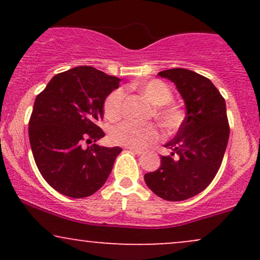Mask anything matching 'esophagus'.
<instances>
[{
  "instance_id": "esophagus-1",
  "label": "esophagus",
  "mask_w": 260,
  "mask_h": 260,
  "mask_svg": "<svg viewBox=\"0 0 260 260\" xmlns=\"http://www.w3.org/2000/svg\"><path fill=\"white\" fill-rule=\"evenodd\" d=\"M128 150H131V151H133L134 154H137V155H142L143 153H144V151L143 150H140V149H134V148H127Z\"/></svg>"
}]
</instances>
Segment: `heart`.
<instances>
[{
  "label": "heart",
  "instance_id": "1",
  "mask_svg": "<svg viewBox=\"0 0 260 260\" xmlns=\"http://www.w3.org/2000/svg\"><path fill=\"white\" fill-rule=\"evenodd\" d=\"M145 96L154 104V116L160 122L161 126L168 131H174L181 124L182 115L177 109L169 105L172 100V92L165 83L160 80H149V82L138 83L136 85ZM124 92L122 89H116L104 103V112L107 120L117 121L122 116ZM159 128L153 122L126 121L120 126L115 127L111 132L113 143L124 145L127 148L144 149L151 143L159 139Z\"/></svg>",
  "mask_w": 260,
  "mask_h": 260
}]
</instances>
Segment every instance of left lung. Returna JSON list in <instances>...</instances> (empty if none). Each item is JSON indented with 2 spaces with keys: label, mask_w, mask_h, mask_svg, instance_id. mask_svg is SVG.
Returning a JSON list of instances; mask_svg holds the SVG:
<instances>
[{
  "label": "left lung",
  "mask_w": 260,
  "mask_h": 260,
  "mask_svg": "<svg viewBox=\"0 0 260 260\" xmlns=\"http://www.w3.org/2000/svg\"><path fill=\"white\" fill-rule=\"evenodd\" d=\"M159 76L176 85L186 117L164 145L171 155L161 156L160 168L145 174L144 181L165 201H186L203 192L221 165L230 136L226 103L210 79L193 71L172 68Z\"/></svg>",
  "instance_id": "left-lung-1"
}]
</instances>
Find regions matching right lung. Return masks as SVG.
<instances>
[{"label": "right lung", "instance_id": "right-lung-1", "mask_svg": "<svg viewBox=\"0 0 260 260\" xmlns=\"http://www.w3.org/2000/svg\"><path fill=\"white\" fill-rule=\"evenodd\" d=\"M121 79L80 66L56 74L35 99L29 140L45 181L61 194L85 198L104 186L120 147L96 144L104 103ZM84 140L94 144L82 148Z\"/></svg>", "mask_w": 260, "mask_h": 260}]
</instances>
